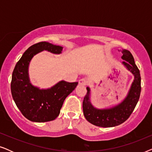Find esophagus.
Listing matches in <instances>:
<instances>
[{"label": "esophagus", "mask_w": 152, "mask_h": 152, "mask_svg": "<svg viewBox=\"0 0 152 152\" xmlns=\"http://www.w3.org/2000/svg\"><path fill=\"white\" fill-rule=\"evenodd\" d=\"M87 83H88V80H86V78H82L79 81V84H82V85H86Z\"/></svg>", "instance_id": "esophagus-1"}]
</instances>
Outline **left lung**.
Instances as JSON below:
<instances>
[{"mask_svg":"<svg viewBox=\"0 0 152 152\" xmlns=\"http://www.w3.org/2000/svg\"><path fill=\"white\" fill-rule=\"evenodd\" d=\"M122 64L134 75V80L127 96L124 101L115 107L109 109H97L90 102V88L87 87V93L83 100V112L90 123L101 127H113L120 125L129 118L140 98L141 77L132 53L127 50H122Z\"/></svg>","mask_w":152,"mask_h":152,"instance_id":"8db88e82","label":"left lung"}]
</instances>
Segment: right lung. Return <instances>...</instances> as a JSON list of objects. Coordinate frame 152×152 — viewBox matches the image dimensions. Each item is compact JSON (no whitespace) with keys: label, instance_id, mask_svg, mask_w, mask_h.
<instances>
[{"label":"right lung","instance_id":"add662e5","mask_svg":"<svg viewBox=\"0 0 152 152\" xmlns=\"http://www.w3.org/2000/svg\"><path fill=\"white\" fill-rule=\"evenodd\" d=\"M62 48L45 41L35 43L16 64L11 82L12 97L21 113L30 121L44 122L57 118L66 97L78 84V82L61 81L50 88L41 90L30 84L28 66L34 55L43 50L60 54Z\"/></svg>","mask_w":152,"mask_h":152}]
</instances>
